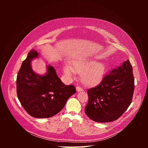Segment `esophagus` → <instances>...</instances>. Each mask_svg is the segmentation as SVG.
I'll return each mask as SVG.
<instances>
[{
  "label": "esophagus",
  "mask_w": 148,
  "mask_h": 148,
  "mask_svg": "<svg viewBox=\"0 0 148 148\" xmlns=\"http://www.w3.org/2000/svg\"><path fill=\"white\" fill-rule=\"evenodd\" d=\"M76 90H77V91L78 92H81V91H83V89L81 87H76Z\"/></svg>",
  "instance_id": "34e87169"
}]
</instances>
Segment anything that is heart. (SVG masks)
I'll return each instance as SVG.
<instances>
[{"instance_id": "heart-1", "label": "heart", "mask_w": 148, "mask_h": 148, "mask_svg": "<svg viewBox=\"0 0 148 148\" xmlns=\"http://www.w3.org/2000/svg\"><path fill=\"white\" fill-rule=\"evenodd\" d=\"M105 65L101 62H95L93 59L79 58L73 61L71 66H66L63 68L66 76L71 78L75 73H80V79L86 86H92L102 80L105 73Z\"/></svg>"}]
</instances>
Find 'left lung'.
I'll use <instances>...</instances> for the list:
<instances>
[{
  "instance_id": "1",
  "label": "left lung",
  "mask_w": 148,
  "mask_h": 148,
  "mask_svg": "<svg viewBox=\"0 0 148 148\" xmlns=\"http://www.w3.org/2000/svg\"><path fill=\"white\" fill-rule=\"evenodd\" d=\"M134 91L132 66L127 60L105 75L99 85L88 90L85 112L95 122L115 121L131 103Z\"/></svg>"
}]
</instances>
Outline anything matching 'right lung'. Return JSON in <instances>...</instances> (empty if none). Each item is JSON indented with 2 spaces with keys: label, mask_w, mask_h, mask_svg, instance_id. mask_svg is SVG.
Here are the masks:
<instances>
[{
  "label": "right lung",
  "mask_w": 148,
  "mask_h": 148,
  "mask_svg": "<svg viewBox=\"0 0 148 148\" xmlns=\"http://www.w3.org/2000/svg\"><path fill=\"white\" fill-rule=\"evenodd\" d=\"M38 53L31 50L18 71L16 79L18 99L25 111L37 118L51 117L64 108L67 99L76 92L74 86H66L51 66L45 75L35 73L31 61Z\"/></svg>",
  "instance_id": "obj_1"
}]
</instances>
